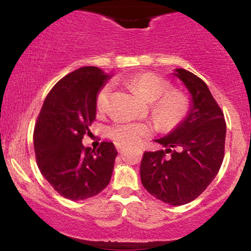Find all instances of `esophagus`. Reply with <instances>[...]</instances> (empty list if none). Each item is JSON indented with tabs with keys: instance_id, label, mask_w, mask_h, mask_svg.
<instances>
[{
	"instance_id": "esophagus-1",
	"label": "esophagus",
	"mask_w": 251,
	"mask_h": 251,
	"mask_svg": "<svg viewBox=\"0 0 251 251\" xmlns=\"http://www.w3.org/2000/svg\"><path fill=\"white\" fill-rule=\"evenodd\" d=\"M116 149L118 151H123L124 149H125V145L124 144H120V143H116Z\"/></svg>"
}]
</instances>
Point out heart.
<instances>
[{"label":"heart","instance_id":"obj_1","mask_svg":"<svg viewBox=\"0 0 251 251\" xmlns=\"http://www.w3.org/2000/svg\"><path fill=\"white\" fill-rule=\"evenodd\" d=\"M131 86L148 102L153 103V111L163 125L171 127L183 119L188 111V101L179 92H168L169 83L163 77L152 73H144L131 80ZM111 85H105L97 96V111L105 112L107 107ZM153 127L148 123L116 120L108 126L107 133L111 139L120 144H133L143 137L151 134Z\"/></svg>","mask_w":251,"mask_h":251}]
</instances>
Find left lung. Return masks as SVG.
<instances>
[{"instance_id":"left-lung-1","label":"left lung","mask_w":251,"mask_h":251,"mask_svg":"<svg viewBox=\"0 0 251 251\" xmlns=\"http://www.w3.org/2000/svg\"><path fill=\"white\" fill-rule=\"evenodd\" d=\"M172 74L188 89L189 109L169 134L154 140L165 151L144 153L140 179L157 200L184 205L196 200L220 171L226 126L223 112L203 80L183 68H176Z\"/></svg>"}]
</instances>
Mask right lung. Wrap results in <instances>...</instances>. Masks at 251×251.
I'll use <instances>...</instances> for the list:
<instances>
[{
    "label": "right lung",
    "mask_w": 251,
    "mask_h": 251,
    "mask_svg": "<svg viewBox=\"0 0 251 251\" xmlns=\"http://www.w3.org/2000/svg\"><path fill=\"white\" fill-rule=\"evenodd\" d=\"M112 75L88 66L62 77L51 88L34 129L40 171L55 191L71 201L101 192L111 180L118 154L113 143L97 150L82 138L97 117V96Z\"/></svg>",
    "instance_id": "obj_1"
}]
</instances>
